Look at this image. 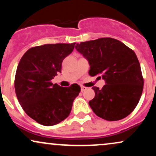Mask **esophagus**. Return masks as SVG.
I'll use <instances>...</instances> for the list:
<instances>
[{
    "label": "esophagus",
    "mask_w": 156,
    "mask_h": 156,
    "mask_svg": "<svg viewBox=\"0 0 156 156\" xmlns=\"http://www.w3.org/2000/svg\"><path fill=\"white\" fill-rule=\"evenodd\" d=\"M80 89H81V92H83V91H85L86 89H87V87H83V86H82V87H80Z\"/></svg>",
    "instance_id": "1"
}]
</instances>
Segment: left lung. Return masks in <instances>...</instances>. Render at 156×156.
Returning <instances> with one entry per match:
<instances>
[{"label":"left lung","mask_w":156,"mask_h":156,"mask_svg":"<svg viewBox=\"0 0 156 156\" xmlns=\"http://www.w3.org/2000/svg\"><path fill=\"white\" fill-rule=\"evenodd\" d=\"M76 49L89 61L90 76H101L106 84L93 87L95 96L89 104L94 114L108 121L128 116L139 103L144 78L136 55L116 39L105 37L77 44Z\"/></svg>","instance_id":"1"}]
</instances>
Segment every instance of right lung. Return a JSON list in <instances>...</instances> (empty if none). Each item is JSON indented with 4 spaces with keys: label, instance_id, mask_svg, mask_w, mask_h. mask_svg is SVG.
I'll use <instances>...</instances> for the list:
<instances>
[{
    "label": "right lung",
    "instance_id": "right-lung-1",
    "mask_svg": "<svg viewBox=\"0 0 156 156\" xmlns=\"http://www.w3.org/2000/svg\"><path fill=\"white\" fill-rule=\"evenodd\" d=\"M75 44H45L33 47L25 53L17 66L15 89L20 104L27 115L44 126L65 119L80 92L77 83L62 87L51 82L61 73L62 62L72 53Z\"/></svg>",
    "mask_w": 156,
    "mask_h": 156
}]
</instances>
